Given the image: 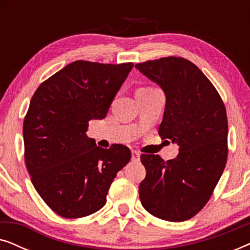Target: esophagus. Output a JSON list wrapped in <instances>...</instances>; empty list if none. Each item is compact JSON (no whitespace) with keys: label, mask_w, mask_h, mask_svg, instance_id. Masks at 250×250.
Masks as SVG:
<instances>
[{"label":"esophagus","mask_w":250,"mask_h":250,"mask_svg":"<svg viewBox=\"0 0 250 250\" xmlns=\"http://www.w3.org/2000/svg\"><path fill=\"white\" fill-rule=\"evenodd\" d=\"M132 160H133V162H139V160H140V153L138 151H132Z\"/></svg>","instance_id":"1"}]
</instances>
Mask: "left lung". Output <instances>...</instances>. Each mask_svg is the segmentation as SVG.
Segmentation results:
<instances>
[{
    "label": "left lung",
    "instance_id": "1",
    "mask_svg": "<svg viewBox=\"0 0 250 250\" xmlns=\"http://www.w3.org/2000/svg\"><path fill=\"white\" fill-rule=\"evenodd\" d=\"M166 97L159 135L179 146L176 158L142 155L146 179L140 183L142 206L153 216L182 222L209 200L228 158L227 110L203 71L184 58L136 63Z\"/></svg>",
    "mask_w": 250,
    "mask_h": 250
}]
</instances>
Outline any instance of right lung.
<instances>
[{"instance_id":"1","label":"right lung","mask_w":250,"mask_h":250,"mask_svg":"<svg viewBox=\"0 0 250 250\" xmlns=\"http://www.w3.org/2000/svg\"><path fill=\"white\" fill-rule=\"evenodd\" d=\"M133 66L75 61L41 84L30 100L22 129L26 167L37 193L60 216L101 209L131 160L127 146L100 148L86 131L88 122L105 117Z\"/></svg>"}]
</instances>
